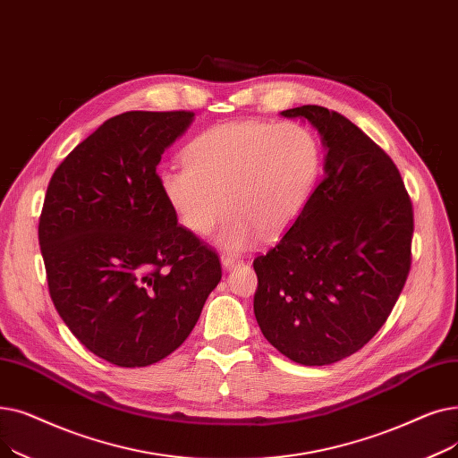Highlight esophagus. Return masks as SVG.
Masks as SVG:
<instances>
[{"label": "esophagus", "mask_w": 458, "mask_h": 458, "mask_svg": "<svg viewBox=\"0 0 458 458\" xmlns=\"http://www.w3.org/2000/svg\"><path fill=\"white\" fill-rule=\"evenodd\" d=\"M236 265H241V259L233 257V255H222V267H224L225 270H231V268H234Z\"/></svg>", "instance_id": "obj_1"}]
</instances>
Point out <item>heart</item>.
I'll use <instances>...</instances> for the list:
<instances>
[{"label":"heart","mask_w":458,"mask_h":458,"mask_svg":"<svg viewBox=\"0 0 458 458\" xmlns=\"http://www.w3.org/2000/svg\"><path fill=\"white\" fill-rule=\"evenodd\" d=\"M317 138L296 123L238 121L216 124L184 148V167L160 175L167 203L193 234H217L225 251L241 253L260 236H276L306 208L320 177Z\"/></svg>","instance_id":"1"}]
</instances>
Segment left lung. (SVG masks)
<instances>
[{
    "label": "left lung",
    "mask_w": 458,
    "mask_h": 458,
    "mask_svg": "<svg viewBox=\"0 0 458 458\" xmlns=\"http://www.w3.org/2000/svg\"><path fill=\"white\" fill-rule=\"evenodd\" d=\"M326 148L324 177L276 248L253 260V311L272 346L301 365L358 352L382 328L411 263L413 210L386 152L337 112L300 106Z\"/></svg>",
    "instance_id": "obj_1"
}]
</instances>
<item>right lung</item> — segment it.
<instances>
[{"mask_svg": "<svg viewBox=\"0 0 458 458\" xmlns=\"http://www.w3.org/2000/svg\"><path fill=\"white\" fill-rule=\"evenodd\" d=\"M191 112L107 119L54 171L38 222L54 306L76 339L119 367L164 360L222 279L217 253L177 224L157 165Z\"/></svg>", "mask_w": 458, "mask_h": 458, "instance_id": "add662e5", "label": "right lung"}]
</instances>
